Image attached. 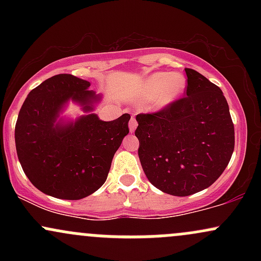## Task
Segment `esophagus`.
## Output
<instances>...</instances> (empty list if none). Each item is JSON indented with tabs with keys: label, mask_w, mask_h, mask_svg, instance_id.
Instances as JSON below:
<instances>
[{
	"label": "esophagus",
	"mask_w": 261,
	"mask_h": 261,
	"mask_svg": "<svg viewBox=\"0 0 261 261\" xmlns=\"http://www.w3.org/2000/svg\"><path fill=\"white\" fill-rule=\"evenodd\" d=\"M128 127H130L131 133H134V131L136 130V127H137V121H136V119L131 118L130 122H128Z\"/></svg>",
	"instance_id": "obj_1"
}]
</instances>
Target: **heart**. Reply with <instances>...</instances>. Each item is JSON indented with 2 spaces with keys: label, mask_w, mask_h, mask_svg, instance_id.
<instances>
[{
  "label": "heart",
  "mask_w": 261,
  "mask_h": 261,
  "mask_svg": "<svg viewBox=\"0 0 261 261\" xmlns=\"http://www.w3.org/2000/svg\"><path fill=\"white\" fill-rule=\"evenodd\" d=\"M187 81L181 73L158 72L147 77L142 86V95L153 99L154 106L163 108L173 103L184 91Z\"/></svg>",
  "instance_id": "obj_1"
}]
</instances>
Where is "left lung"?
<instances>
[{
    "instance_id": "8db88e82",
    "label": "left lung",
    "mask_w": 261,
    "mask_h": 261,
    "mask_svg": "<svg viewBox=\"0 0 261 261\" xmlns=\"http://www.w3.org/2000/svg\"><path fill=\"white\" fill-rule=\"evenodd\" d=\"M187 95L160 112L139 114V157L152 185L188 196L208 188L228 166L234 126L220 87L191 68Z\"/></svg>"
}]
</instances>
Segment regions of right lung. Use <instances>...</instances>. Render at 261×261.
Returning <instances> with one entry per match:
<instances>
[{
	"instance_id": "add662e5",
	"label": "right lung",
	"mask_w": 261,
	"mask_h": 261,
	"mask_svg": "<svg viewBox=\"0 0 261 261\" xmlns=\"http://www.w3.org/2000/svg\"><path fill=\"white\" fill-rule=\"evenodd\" d=\"M72 74L50 77L35 87L20 108L14 130L16 149L25 175L46 195L80 200L107 180L115 152L128 134L130 114L103 121L95 114L58 120L68 100L92 112L100 95Z\"/></svg>"
}]
</instances>
